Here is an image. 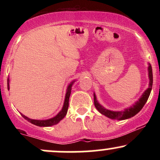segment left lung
<instances>
[{
	"label": "left lung",
	"mask_w": 160,
	"mask_h": 160,
	"mask_svg": "<svg viewBox=\"0 0 160 160\" xmlns=\"http://www.w3.org/2000/svg\"><path fill=\"white\" fill-rule=\"evenodd\" d=\"M148 78H149V85H148V88L144 92L141 96L139 98L138 100L133 104L132 105L130 106L129 108H126L123 111H111V110L106 109L104 108L102 104H99L94 92V104L95 107L96 109L100 112L102 114L105 116V117H108V118L112 119V120H126V119L131 118V117H134L138 113L139 111L142 109L143 107L144 106L145 103L148 101V98H149L150 92L152 89V86H153V71H152V67L150 63H148Z\"/></svg>",
	"instance_id": "obj_1"
}]
</instances>
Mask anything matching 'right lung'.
Listing matches in <instances>:
<instances>
[{
    "instance_id": "add662e5",
    "label": "right lung",
    "mask_w": 160,
    "mask_h": 160,
    "mask_svg": "<svg viewBox=\"0 0 160 160\" xmlns=\"http://www.w3.org/2000/svg\"><path fill=\"white\" fill-rule=\"evenodd\" d=\"M75 81H76L75 80H73V81L70 82L69 85L68 86L67 90H66V93H65V101H64L63 107H62L61 111L58 112V114L55 116L54 117L48 119V120H33V119L28 118V117L22 114V113H21V115L22 116L25 120L28 121V122H30L31 123L35 125V126H40V127L52 126L57 123H58V122H59L60 121H61L62 119L65 117V115L67 114L68 108V105H69V98H70V95H71V87H72L73 84H74V82ZM7 89H10V80H9V78L7 79Z\"/></svg>"
}]
</instances>
